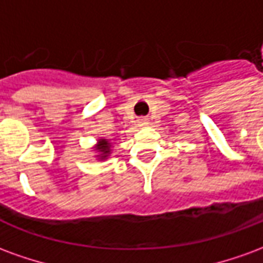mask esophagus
I'll return each mask as SVG.
<instances>
[{
  "label": "esophagus",
  "mask_w": 263,
  "mask_h": 263,
  "mask_svg": "<svg viewBox=\"0 0 263 263\" xmlns=\"http://www.w3.org/2000/svg\"><path fill=\"white\" fill-rule=\"evenodd\" d=\"M139 124H141V125H146V124H148V120H146V118H141V120H139Z\"/></svg>",
  "instance_id": "1"
}]
</instances>
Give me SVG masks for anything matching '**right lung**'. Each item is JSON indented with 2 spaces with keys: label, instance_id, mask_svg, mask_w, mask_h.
<instances>
[{
  "label": "right lung",
  "instance_id": "1",
  "mask_svg": "<svg viewBox=\"0 0 263 263\" xmlns=\"http://www.w3.org/2000/svg\"><path fill=\"white\" fill-rule=\"evenodd\" d=\"M112 145L114 143L111 142V139H105V138H100L97 141V143L94 145V152H96V158L98 160H105L108 159V156L112 152Z\"/></svg>",
  "mask_w": 263,
  "mask_h": 263
}]
</instances>
